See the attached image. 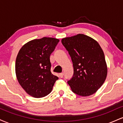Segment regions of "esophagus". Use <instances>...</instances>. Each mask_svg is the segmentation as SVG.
Returning <instances> with one entry per match:
<instances>
[{
  "instance_id": "34e87169",
  "label": "esophagus",
  "mask_w": 123,
  "mask_h": 123,
  "mask_svg": "<svg viewBox=\"0 0 123 123\" xmlns=\"http://www.w3.org/2000/svg\"><path fill=\"white\" fill-rule=\"evenodd\" d=\"M59 76H60V77L61 78H62L63 76V73H60V74H59Z\"/></svg>"
}]
</instances>
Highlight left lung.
I'll use <instances>...</instances> for the list:
<instances>
[{
  "label": "left lung",
  "mask_w": 123,
  "mask_h": 123,
  "mask_svg": "<svg viewBox=\"0 0 123 123\" xmlns=\"http://www.w3.org/2000/svg\"><path fill=\"white\" fill-rule=\"evenodd\" d=\"M61 42L73 62V75L68 81L72 91L82 97L94 94L104 84L108 73L101 46L83 34L63 38Z\"/></svg>",
  "instance_id": "1"
}]
</instances>
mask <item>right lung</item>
<instances>
[{"instance_id": "add662e5", "label": "right lung", "mask_w": 123, "mask_h": 123, "mask_svg": "<svg viewBox=\"0 0 123 123\" xmlns=\"http://www.w3.org/2000/svg\"><path fill=\"white\" fill-rule=\"evenodd\" d=\"M60 40L53 37L34 39L24 45L15 61V73L21 87L35 98H42L51 92L58 79L51 72L50 55Z\"/></svg>"}]
</instances>
